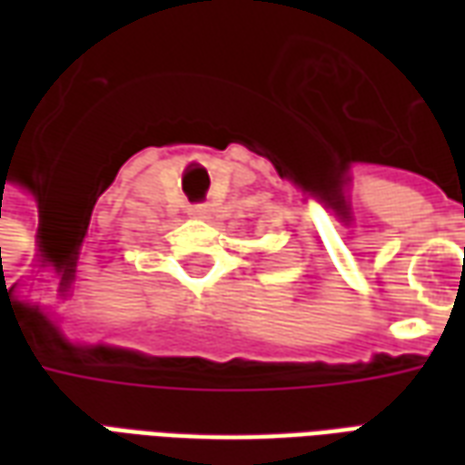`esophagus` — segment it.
Here are the masks:
<instances>
[{"label": "esophagus", "instance_id": "34e87169", "mask_svg": "<svg viewBox=\"0 0 465 465\" xmlns=\"http://www.w3.org/2000/svg\"><path fill=\"white\" fill-rule=\"evenodd\" d=\"M189 213H192V216H199V219H203V216L209 213V203H192V206H189Z\"/></svg>", "mask_w": 465, "mask_h": 465}]
</instances>
